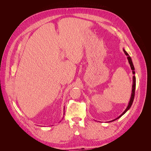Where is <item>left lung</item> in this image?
<instances>
[{"mask_svg":"<svg viewBox=\"0 0 151 151\" xmlns=\"http://www.w3.org/2000/svg\"><path fill=\"white\" fill-rule=\"evenodd\" d=\"M123 52H124L125 54L127 56V59H128V60H129V64H130V65L131 69H132V73H133V74L134 75V74H135V70H135V68H134V65H133V62H132V58H131V57L129 56V55L128 54V53L125 51L124 48H123ZM135 86H136V79H135V76H133V84H132V94H131V97H130V101H129V104H128V106H127V108L125 109V111H123V112L121 114V115H120L119 116L117 117L116 118H115V119H114V120H111V121H109V122H113V121H115V120H116L118 119V118H120L122 115H124V114H125V113H126V112H127L128 110H129V109L130 108V107H131V106H132V103H133L134 99Z\"/></svg>","mask_w":151,"mask_h":151,"instance_id":"left-lung-1","label":"left lung"}]
</instances>
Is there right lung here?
<instances>
[{
    "label": "right lung",
    "instance_id": "add662e5",
    "mask_svg": "<svg viewBox=\"0 0 151 151\" xmlns=\"http://www.w3.org/2000/svg\"><path fill=\"white\" fill-rule=\"evenodd\" d=\"M64 114H65V113H64Z\"/></svg>",
    "mask_w": 151,
    "mask_h": 151
}]
</instances>
